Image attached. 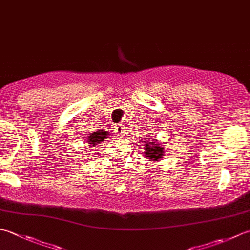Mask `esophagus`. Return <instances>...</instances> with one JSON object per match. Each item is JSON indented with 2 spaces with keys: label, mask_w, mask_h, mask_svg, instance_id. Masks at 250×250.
I'll return each instance as SVG.
<instances>
[{
  "label": "esophagus",
  "mask_w": 250,
  "mask_h": 250,
  "mask_svg": "<svg viewBox=\"0 0 250 250\" xmlns=\"http://www.w3.org/2000/svg\"><path fill=\"white\" fill-rule=\"evenodd\" d=\"M115 133H117L118 135H121V134H124L125 133V126L122 125H117L116 126H115Z\"/></svg>",
  "instance_id": "obj_1"
}]
</instances>
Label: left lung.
Segmentation results:
<instances>
[{
	"mask_svg": "<svg viewBox=\"0 0 250 250\" xmlns=\"http://www.w3.org/2000/svg\"><path fill=\"white\" fill-rule=\"evenodd\" d=\"M148 141H144V151H145V157L150 159V161H157L160 158H163V156L165 155V148L161 146L160 143L156 142L155 139L150 140L147 139Z\"/></svg>",
	"mask_w": 250,
	"mask_h": 250,
	"instance_id": "1",
	"label": "left lung"
}]
</instances>
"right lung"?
<instances>
[{
  "instance_id": "1",
  "label": "right lung",
  "mask_w": 250,
  "mask_h": 250,
  "mask_svg": "<svg viewBox=\"0 0 250 250\" xmlns=\"http://www.w3.org/2000/svg\"><path fill=\"white\" fill-rule=\"evenodd\" d=\"M109 133L107 131H96V132H93V133L90 134L89 138H87V142H89V144L91 147H94L97 144H100L101 142L105 141L106 138H108Z\"/></svg>"
}]
</instances>
